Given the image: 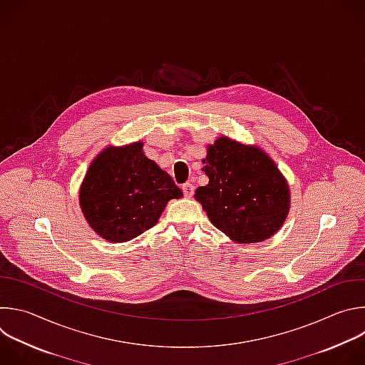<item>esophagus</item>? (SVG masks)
Wrapping results in <instances>:
<instances>
[{"label":"esophagus","instance_id":"obj_1","mask_svg":"<svg viewBox=\"0 0 365 365\" xmlns=\"http://www.w3.org/2000/svg\"><path fill=\"white\" fill-rule=\"evenodd\" d=\"M182 190H183V195H185L186 197H192L193 193H195V186H193L192 183H185V185L182 186Z\"/></svg>","mask_w":365,"mask_h":365}]
</instances>
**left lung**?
I'll return each mask as SVG.
<instances>
[{
  "label": "left lung",
  "mask_w": 365,
  "mask_h": 365,
  "mask_svg": "<svg viewBox=\"0 0 365 365\" xmlns=\"http://www.w3.org/2000/svg\"><path fill=\"white\" fill-rule=\"evenodd\" d=\"M203 163L209 183L195 197L219 230L237 244L262 242L279 230L289 187L265 152L222 136L207 146Z\"/></svg>",
  "instance_id": "obj_1"
}]
</instances>
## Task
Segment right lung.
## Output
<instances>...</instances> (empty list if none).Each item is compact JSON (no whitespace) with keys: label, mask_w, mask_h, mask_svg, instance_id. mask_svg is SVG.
I'll return each instance as SVG.
<instances>
[{"label":"right lung","mask_w":365,"mask_h":365,"mask_svg":"<svg viewBox=\"0 0 365 365\" xmlns=\"http://www.w3.org/2000/svg\"><path fill=\"white\" fill-rule=\"evenodd\" d=\"M143 143L106 148L80 187L81 212L108 242H126L155 226L170 199L183 196L172 178L143 153Z\"/></svg>","instance_id":"1"}]
</instances>
